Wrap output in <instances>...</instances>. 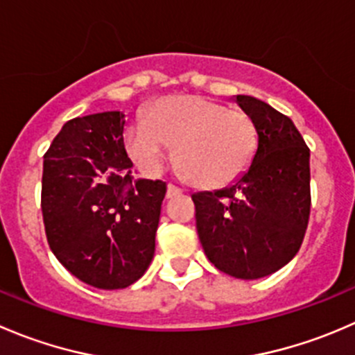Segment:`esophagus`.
<instances>
[{
  "mask_svg": "<svg viewBox=\"0 0 355 355\" xmlns=\"http://www.w3.org/2000/svg\"><path fill=\"white\" fill-rule=\"evenodd\" d=\"M182 194V189L175 184H168L166 189V198H175V196Z\"/></svg>",
  "mask_w": 355,
  "mask_h": 355,
  "instance_id": "1",
  "label": "esophagus"
}]
</instances>
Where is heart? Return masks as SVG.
Returning <instances> with one entry per match:
<instances>
[{
    "label": "heart",
    "mask_w": 355,
    "mask_h": 355,
    "mask_svg": "<svg viewBox=\"0 0 355 355\" xmlns=\"http://www.w3.org/2000/svg\"><path fill=\"white\" fill-rule=\"evenodd\" d=\"M126 150L146 171L159 170L170 146L182 173L206 189L229 185L244 173L257 147L246 112L201 95L161 98L146 121L130 126Z\"/></svg>",
    "instance_id": "1"
}]
</instances>
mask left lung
Listing matches in <instances>:
<instances>
[{
  "mask_svg": "<svg viewBox=\"0 0 355 355\" xmlns=\"http://www.w3.org/2000/svg\"><path fill=\"white\" fill-rule=\"evenodd\" d=\"M236 102L253 121L258 149L230 187L192 194L208 260L239 279L269 276L300 250L311 215V149L288 116L248 95Z\"/></svg>",
  "mask_w": 355,
  "mask_h": 355,
  "instance_id": "1",
  "label": "left lung"
}]
</instances>
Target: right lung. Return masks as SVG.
Segmentation results:
<instances>
[{
  "instance_id": "1",
  "label": "right lung",
  "mask_w": 355,
  "mask_h": 355,
  "mask_svg": "<svg viewBox=\"0 0 355 355\" xmlns=\"http://www.w3.org/2000/svg\"><path fill=\"white\" fill-rule=\"evenodd\" d=\"M119 111L74 118L44 153L41 211L57 260L83 283L121 290L154 257L166 182L135 178Z\"/></svg>"
}]
</instances>
